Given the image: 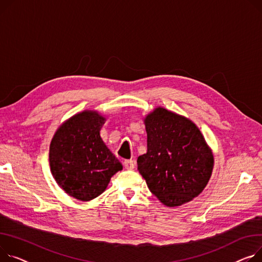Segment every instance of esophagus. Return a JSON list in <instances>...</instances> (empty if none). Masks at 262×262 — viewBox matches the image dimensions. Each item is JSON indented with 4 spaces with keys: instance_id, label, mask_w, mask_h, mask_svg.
<instances>
[{
    "instance_id": "1",
    "label": "esophagus",
    "mask_w": 262,
    "mask_h": 262,
    "mask_svg": "<svg viewBox=\"0 0 262 262\" xmlns=\"http://www.w3.org/2000/svg\"><path fill=\"white\" fill-rule=\"evenodd\" d=\"M123 165L126 169H133L134 166H135V162L133 160H125L123 162Z\"/></svg>"
}]
</instances>
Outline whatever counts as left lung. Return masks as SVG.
Segmentation results:
<instances>
[{"instance_id":"left-lung-1","label":"left lung","mask_w":262,"mask_h":262,"mask_svg":"<svg viewBox=\"0 0 262 262\" xmlns=\"http://www.w3.org/2000/svg\"><path fill=\"white\" fill-rule=\"evenodd\" d=\"M147 151L138 170L151 193L168 207L200 195L213 172L214 155L203 135L186 117L157 107L144 118Z\"/></svg>"}]
</instances>
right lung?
Returning <instances> with one entry per match:
<instances>
[{
  "mask_svg": "<svg viewBox=\"0 0 262 262\" xmlns=\"http://www.w3.org/2000/svg\"><path fill=\"white\" fill-rule=\"evenodd\" d=\"M104 123L98 112L84 111L63 122L50 142L52 177L66 194L81 201L101 195L123 168L100 136Z\"/></svg>",
  "mask_w": 262,
  "mask_h": 262,
  "instance_id": "1",
  "label": "right lung"
}]
</instances>
